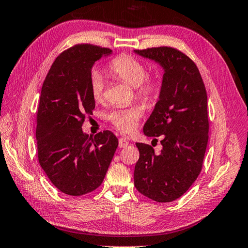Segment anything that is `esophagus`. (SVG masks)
<instances>
[{
	"label": "esophagus",
	"instance_id": "1",
	"mask_svg": "<svg viewBox=\"0 0 248 248\" xmlns=\"http://www.w3.org/2000/svg\"><path fill=\"white\" fill-rule=\"evenodd\" d=\"M128 144H129V142L126 140V139H124V138H120L119 139V147L123 148V147L128 146Z\"/></svg>",
	"mask_w": 248,
	"mask_h": 248
}]
</instances>
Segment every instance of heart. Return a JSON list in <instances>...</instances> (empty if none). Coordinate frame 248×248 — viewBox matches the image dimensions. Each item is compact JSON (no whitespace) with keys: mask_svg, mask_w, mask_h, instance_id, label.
Masks as SVG:
<instances>
[{"mask_svg":"<svg viewBox=\"0 0 248 248\" xmlns=\"http://www.w3.org/2000/svg\"><path fill=\"white\" fill-rule=\"evenodd\" d=\"M109 73L133 88H136L137 95L143 101H151L158 90L157 82L145 78L146 69L140 60L128 55H121L114 58L108 65ZM105 80L100 74H94L91 79V92L94 100L100 102L104 97ZM142 115V108L134 106L127 109L114 110L108 114V120L120 131L129 134L136 129Z\"/></svg>","mask_w":248,"mask_h":248,"instance_id":"1","label":"heart"}]
</instances>
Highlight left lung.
Masks as SVG:
<instances>
[{
	"label": "left lung",
	"instance_id": "obj_1",
	"mask_svg": "<svg viewBox=\"0 0 248 248\" xmlns=\"http://www.w3.org/2000/svg\"><path fill=\"white\" fill-rule=\"evenodd\" d=\"M163 69L162 84L150 118L143 126L147 137H160L162 150L136 143L135 186L158 202H170L185 194L200 175L205 157L209 121L207 92L196 64L169 46L135 49ZM157 141V139H155Z\"/></svg>",
	"mask_w": 248,
	"mask_h": 248
}]
</instances>
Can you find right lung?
<instances>
[{
    "instance_id": "1",
    "label": "right lung",
    "mask_w": 248,
    "mask_h": 248,
    "mask_svg": "<svg viewBox=\"0 0 248 248\" xmlns=\"http://www.w3.org/2000/svg\"><path fill=\"white\" fill-rule=\"evenodd\" d=\"M111 49L78 45L55 59L42 85L37 113L38 159L51 183L64 194L80 196L103 183L119 141L111 131L94 137L81 129L95 107L91 71Z\"/></svg>"
}]
</instances>
